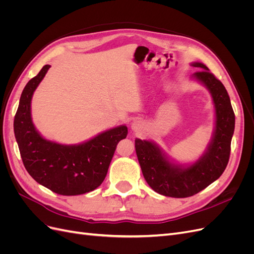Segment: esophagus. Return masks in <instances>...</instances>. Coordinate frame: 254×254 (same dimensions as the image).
<instances>
[{"mask_svg": "<svg viewBox=\"0 0 254 254\" xmlns=\"http://www.w3.org/2000/svg\"><path fill=\"white\" fill-rule=\"evenodd\" d=\"M142 128H143L142 122H140V121H133L131 123V129L133 130V131H139V130H141Z\"/></svg>", "mask_w": 254, "mask_h": 254, "instance_id": "34e87169", "label": "esophagus"}]
</instances>
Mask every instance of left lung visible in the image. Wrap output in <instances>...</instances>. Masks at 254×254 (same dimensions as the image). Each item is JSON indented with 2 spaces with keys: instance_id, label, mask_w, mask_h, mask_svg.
Segmentation results:
<instances>
[{
  "instance_id": "8db88e82",
  "label": "left lung",
  "mask_w": 254,
  "mask_h": 254,
  "mask_svg": "<svg viewBox=\"0 0 254 254\" xmlns=\"http://www.w3.org/2000/svg\"><path fill=\"white\" fill-rule=\"evenodd\" d=\"M191 65L202 68L193 77L210 91L216 114L214 135L205 152L195 163L184 167L172 163L155 143L134 141L146 182L157 193L174 198L193 196L219 178L229 162L235 126V115L224 84L203 64L193 63Z\"/></svg>"
}]
</instances>
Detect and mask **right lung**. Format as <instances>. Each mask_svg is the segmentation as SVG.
<instances>
[{
  "label": "right lung",
  "instance_id": "1",
  "mask_svg": "<svg viewBox=\"0 0 254 254\" xmlns=\"http://www.w3.org/2000/svg\"><path fill=\"white\" fill-rule=\"evenodd\" d=\"M51 65H44L23 90L13 121L14 136L26 171L41 186L59 195L89 193L103 183L118 143L125 139V125L99 133L78 145L45 140L35 128L30 103Z\"/></svg>",
  "mask_w": 254,
  "mask_h": 254
}]
</instances>
